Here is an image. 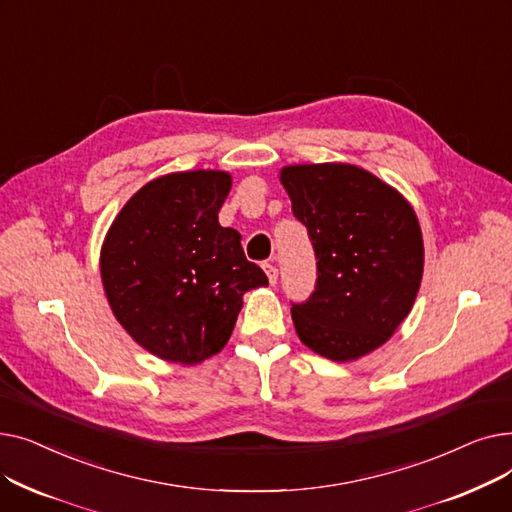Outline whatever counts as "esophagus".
I'll return each mask as SVG.
<instances>
[{
    "mask_svg": "<svg viewBox=\"0 0 512 512\" xmlns=\"http://www.w3.org/2000/svg\"><path fill=\"white\" fill-rule=\"evenodd\" d=\"M263 270L267 274V280H270V284H276L278 282V267L274 263H265Z\"/></svg>",
    "mask_w": 512,
    "mask_h": 512,
    "instance_id": "esophagus-1",
    "label": "esophagus"
}]
</instances>
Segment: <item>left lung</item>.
Returning <instances> with one entry per match:
<instances>
[{
	"instance_id": "obj_1",
	"label": "left lung",
	"mask_w": 512,
	"mask_h": 512,
	"mask_svg": "<svg viewBox=\"0 0 512 512\" xmlns=\"http://www.w3.org/2000/svg\"><path fill=\"white\" fill-rule=\"evenodd\" d=\"M280 182L317 259L315 292L292 305L294 328L321 357L361 359L388 342L417 299V215L394 186L353 164L286 166Z\"/></svg>"
}]
</instances>
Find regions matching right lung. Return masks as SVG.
Segmentation results:
<instances>
[{"label": "right lung", "mask_w": 512, "mask_h": 512, "mask_svg": "<svg viewBox=\"0 0 512 512\" xmlns=\"http://www.w3.org/2000/svg\"><path fill=\"white\" fill-rule=\"evenodd\" d=\"M230 186L222 170L159 176L126 201L105 234L107 303L130 338L164 361L197 365L218 355L245 292L267 286L240 234L218 222Z\"/></svg>", "instance_id": "right-lung-1"}]
</instances>
